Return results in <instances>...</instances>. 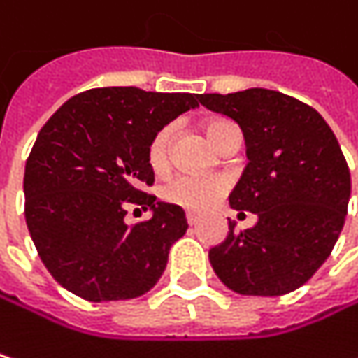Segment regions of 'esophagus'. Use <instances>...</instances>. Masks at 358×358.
<instances>
[{
	"label": "esophagus",
	"instance_id": "obj_1",
	"mask_svg": "<svg viewBox=\"0 0 358 358\" xmlns=\"http://www.w3.org/2000/svg\"><path fill=\"white\" fill-rule=\"evenodd\" d=\"M197 222H199V217L195 216V214H187V224H189V226H195Z\"/></svg>",
	"mask_w": 358,
	"mask_h": 358
}]
</instances>
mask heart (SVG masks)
<instances>
[{
	"instance_id": "heart-1",
	"label": "heart",
	"mask_w": 358,
	"mask_h": 358,
	"mask_svg": "<svg viewBox=\"0 0 358 358\" xmlns=\"http://www.w3.org/2000/svg\"><path fill=\"white\" fill-rule=\"evenodd\" d=\"M232 126L224 120H212L206 124V132L210 141L216 144L224 130ZM173 138V126L161 128L148 146V163L152 169L161 171L169 163V146ZM226 192V181L222 177H210V175H177L169 179L163 187V197L166 201L185 208L189 212H203L210 206H214L217 199Z\"/></svg>"
}]
</instances>
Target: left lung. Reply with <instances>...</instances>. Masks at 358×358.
<instances>
[{"label": "left lung", "instance_id": "obj_1", "mask_svg": "<svg viewBox=\"0 0 358 358\" xmlns=\"http://www.w3.org/2000/svg\"><path fill=\"white\" fill-rule=\"evenodd\" d=\"M201 106L234 120L248 165L228 195L257 224L210 248L217 279L241 295L275 297L301 287L330 257L345 226L350 173L326 120L279 91L203 93Z\"/></svg>", "mask_w": 358, "mask_h": 358}]
</instances>
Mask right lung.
I'll list each match as a JSON object with an SVG mask.
<instances>
[{
	"label": "right lung",
	"instance_id": "1",
	"mask_svg": "<svg viewBox=\"0 0 358 358\" xmlns=\"http://www.w3.org/2000/svg\"><path fill=\"white\" fill-rule=\"evenodd\" d=\"M197 106V93L97 87L64 101L42 126L24 171V214L44 267L66 292L117 301L157 285L187 217L142 192L155 183L148 146ZM130 205L153 217L128 227Z\"/></svg>",
	"mask_w": 358,
	"mask_h": 358
}]
</instances>
